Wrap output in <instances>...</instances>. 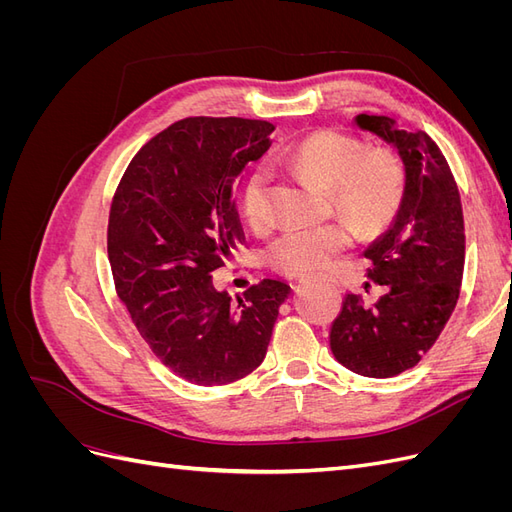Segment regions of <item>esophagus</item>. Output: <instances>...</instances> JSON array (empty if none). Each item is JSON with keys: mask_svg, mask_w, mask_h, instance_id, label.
Returning <instances> with one entry per match:
<instances>
[{"mask_svg": "<svg viewBox=\"0 0 512 512\" xmlns=\"http://www.w3.org/2000/svg\"><path fill=\"white\" fill-rule=\"evenodd\" d=\"M301 282H307V280H301Z\"/></svg>", "mask_w": 512, "mask_h": 512, "instance_id": "34e87169", "label": "esophagus"}]
</instances>
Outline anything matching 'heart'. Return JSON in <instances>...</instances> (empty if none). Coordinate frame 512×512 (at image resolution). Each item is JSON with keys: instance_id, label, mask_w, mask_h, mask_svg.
Listing matches in <instances>:
<instances>
[{"instance_id": "obj_1", "label": "heart", "mask_w": 512, "mask_h": 512, "mask_svg": "<svg viewBox=\"0 0 512 512\" xmlns=\"http://www.w3.org/2000/svg\"><path fill=\"white\" fill-rule=\"evenodd\" d=\"M284 162L324 188L363 237L378 235L391 224L406 188V170L391 151H365V145L335 130H320L284 151ZM271 175L265 166L245 179L241 209L247 224L265 230L271 224L267 205ZM354 243V228L346 222L288 230L275 239L269 260L290 277L329 271L339 254Z\"/></svg>"}]
</instances>
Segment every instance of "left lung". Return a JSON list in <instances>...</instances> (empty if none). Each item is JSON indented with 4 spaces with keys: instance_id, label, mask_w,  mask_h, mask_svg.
Returning a JSON list of instances; mask_svg holds the SVG:
<instances>
[{
    "instance_id": "1",
    "label": "left lung",
    "mask_w": 512,
    "mask_h": 512,
    "mask_svg": "<svg viewBox=\"0 0 512 512\" xmlns=\"http://www.w3.org/2000/svg\"><path fill=\"white\" fill-rule=\"evenodd\" d=\"M356 126L399 149L406 192L391 228L365 252L367 277L384 294L374 305L346 294L329 339L335 359L354 374L393 378L418 365L453 314L466 228L451 166L429 134L399 130L384 115H359Z\"/></svg>"
}]
</instances>
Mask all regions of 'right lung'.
Segmentation results:
<instances>
[{
    "label": "right lung",
    "instance_id": "1",
    "mask_svg": "<svg viewBox=\"0 0 512 512\" xmlns=\"http://www.w3.org/2000/svg\"><path fill=\"white\" fill-rule=\"evenodd\" d=\"M271 132L262 119L185 117L138 149L113 196L106 247L117 297L151 352L192 384L250 376L290 294L262 280L232 305L211 282L245 243L235 192Z\"/></svg>",
    "mask_w": 512,
    "mask_h": 512
}]
</instances>
